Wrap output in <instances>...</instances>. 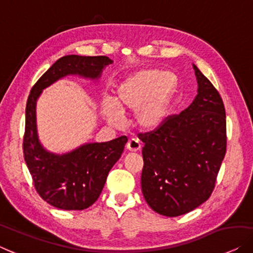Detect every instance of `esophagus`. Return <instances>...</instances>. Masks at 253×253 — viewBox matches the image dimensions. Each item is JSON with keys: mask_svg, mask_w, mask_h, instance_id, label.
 Instances as JSON below:
<instances>
[{"mask_svg": "<svg viewBox=\"0 0 253 253\" xmlns=\"http://www.w3.org/2000/svg\"><path fill=\"white\" fill-rule=\"evenodd\" d=\"M126 148L129 149L130 152H138V151H140V149H141V144H140V141L138 140V139L131 138L130 140L127 141Z\"/></svg>", "mask_w": 253, "mask_h": 253, "instance_id": "1", "label": "esophagus"}]
</instances>
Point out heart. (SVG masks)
<instances>
[{"label":"heart","mask_w":253,"mask_h":253,"mask_svg":"<svg viewBox=\"0 0 253 253\" xmlns=\"http://www.w3.org/2000/svg\"><path fill=\"white\" fill-rule=\"evenodd\" d=\"M178 91V79L162 69H142L119 84L114 102L102 104V114L113 126L122 123V113L134 112V121L142 130L160 127L169 116Z\"/></svg>","instance_id":"obj_1"}]
</instances>
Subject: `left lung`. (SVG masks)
Wrapping results in <instances>:
<instances>
[{
  "label": "left lung",
  "instance_id": "left-lung-1",
  "mask_svg": "<svg viewBox=\"0 0 253 253\" xmlns=\"http://www.w3.org/2000/svg\"><path fill=\"white\" fill-rule=\"evenodd\" d=\"M197 94L180 114L168 116L144 142L141 190L157 213L178 217L206 202L213 192L226 154V112L220 94L193 65Z\"/></svg>",
  "mask_w": 253,
  "mask_h": 253
}]
</instances>
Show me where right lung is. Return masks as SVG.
<instances>
[{"label":"right lung","mask_w":253,"mask_h":253,"mask_svg":"<svg viewBox=\"0 0 253 253\" xmlns=\"http://www.w3.org/2000/svg\"><path fill=\"white\" fill-rule=\"evenodd\" d=\"M113 64L106 56L69 54L58 59L32 87L26 105L24 159L39 195L54 208L84 210L96 202L108 172L124 151L127 138L90 142L63 154L47 152L41 145L36 129V101L42 90L67 75L98 80L102 69Z\"/></svg>","instance_id":"add662e5"}]
</instances>
